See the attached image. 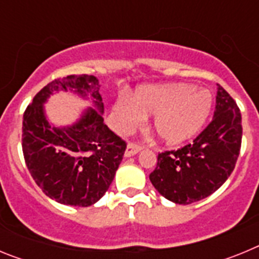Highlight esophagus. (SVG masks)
I'll return each mask as SVG.
<instances>
[{
    "instance_id": "34e87169",
    "label": "esophagus",
    "mask_w": 259,
    "mask_h": 259,
    "mask_svg": "<svg viewBox=\"0 0 259 259\" xmlns=\"http://www.w3.org/2000/svg\"><path fill=\"white\" fill-rule=\"evenodd\" d=\"M141 149H143V146H141L140 144L130 143L127 145V149H125V157H132V155L137 154Z\"/></svg>"
}]
</instances>
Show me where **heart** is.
<instances>
[{"mask_svg":"<svg viewBox=\"0 0 259 259\" xmlns=\"http://www.w3.org/2000/svg\"><path fill=\"white\" fill-rule=\"evenodd\" d=\"M212 106L211 93L188 84L143 87L131 98H120L114 105L116 127L131 131L145 115H155V134L167 145H178L201 130Z\"/></svg>","mask_w":259,"mask_h":259,"instance_id":"obj_1","label":"heart"}]
</instances>
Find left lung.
<instances>
[{
  "label": "left lung",
  "instance_id": "8db88e82",
  "mask_svg": "<svg viewBox=\"0 0 259 259\" xmlns=\"http://www.w3.org/2000/svg\"><path fill=\"white\" fill-rule=\"evenodd\" d=\"M241 113L218 84L214 118L193 143L159 153L149 175L154 188L167 200L188 205L206 198L232 174L240 154Z\"/></svg>",
  "mask_w": 259,
  "mask_h": 259
}]
</instances>
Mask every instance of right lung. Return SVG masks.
<instances>
[{"label":"right lung","instance_id":"obj_1","mask_svg":"<svg viewBox=\"0 0 259 259\" xmlns=\"http://www.w3.org/2000/svg\"><path fill=\"white\" fill-rule=\"evenodd\" d=\"M91 98L74 125L53 127L44 104L54 92L67 90ZM100 83L93 75L53 80L33 97L23 115L22 149L28 171L48 197L63 205L91 206L106 193L125 152V141L104 123Z\"/></svg>","mask_w":259,"mask_h":259}]
</instances>
